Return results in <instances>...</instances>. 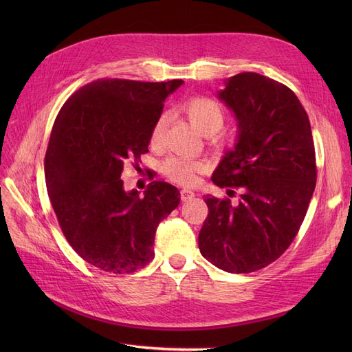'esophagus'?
<instances>
[{"mask_svg":"<svg viewBox=\"0 0 352 352\" xmlns=\"http://www.w3.org/2000/svg\"><path fill=\"white\" fill-rule=\"evenodd\" d=\"M195 197V194L190 189H182L180 190V199L182 201H190Z\"/></svg>","mask_w":352,"mask_h":352,"instance_id":"1","label":"esophagus"}]
</instances>
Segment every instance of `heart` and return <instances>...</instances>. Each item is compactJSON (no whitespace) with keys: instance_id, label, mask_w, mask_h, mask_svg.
<instances>
[{"instance_id":"heart-1","label":"heart","mask_w":352,"mask_h":352,"mask_svg":"<svg viewBox=\"0 0 352 352\" xmlns=\"http://www.w3.org/2000/svg\"><path fill=\"white\" fill-rule=\"evenodd\" d=\"M184 110L189 117L190 123H192L197 129L204 135H212L221 129L223 123H225V113L220 107V104L214 100L207 97H195L190 98L184 104ZM167 124V116L163 113L158 116L155 120L150 141L151 145H160L163 141L164 131ZM204 168V164L197 160H186L180 157H168L163 163V172L167 177L177 184L189 185L195 180L197 172H201Z\"/></svg>"}]
</instances>
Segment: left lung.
<instances>
[{
	"instance_id": "obj_1",
	"label": "left lung",
	"mask_w": 352,
	"mask_h": 352,
	"mask_svg": "<svg viewBox=\"0 0 352 352\" xmlns=\"http://www.w3.org/2000/svg\"><path fill=\"white\" fill-rule=\"evenodd\" d=\"M217 98L235 116L238 136L211 180L242 194L238 204L207 195L198 247L216 267L250 273L279 258L305 217L316 188L311 126L296 95L258 73L226 79Z\"/></svg>"
}]
</instances>
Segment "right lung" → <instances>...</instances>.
Masks as SVG:
<instances>
[{
    "label": "right lung",
    "mask_w": 352,
    "mask_h": 352,
    "mask_svg": "<svg viewBox=\"0 0 352 352\" xmlns=\"http://www.w3.org/2000/svg\"><path fill=\"white\" fill-rule=\"evenodd\" d=\"M182 83L100 79L57 116L45 155L48 197L72 248L104 272L132 273L150 263L157 226L179 206L180 192L164 180L140 197L120 176L126 160L148 151L166 98Z\"/></svg>",
    "instance_id": "obj_1"
}]
</instances>
